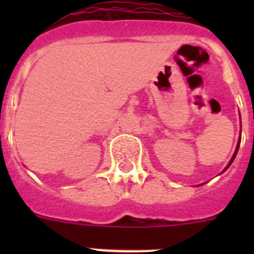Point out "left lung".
<instances>
[{
  "instance_id": "left-lung-1",
  "label": "left lung",
  "mask_w": 254,
  "mask_h": 254,
  "mask_svg": "<svg viewBox=\"0 0 254 254\" xmlns=\"http://www.w3.org/2000/svg\"><path fill=\"white\" fill-rule=\"evenodd\" d=\"M241 133H242V131H241ZM239 145H241V137H239V140H238V145H237V149H235V151H234V155H233V158L230 159V161H229V164H228V165H226V168H225V169H224V172H225V170L228 169V168L230 167V165H232V163H233V161H234L235 156H237V152H238V150H239Z\"/></svg>"
}]
</instances>
